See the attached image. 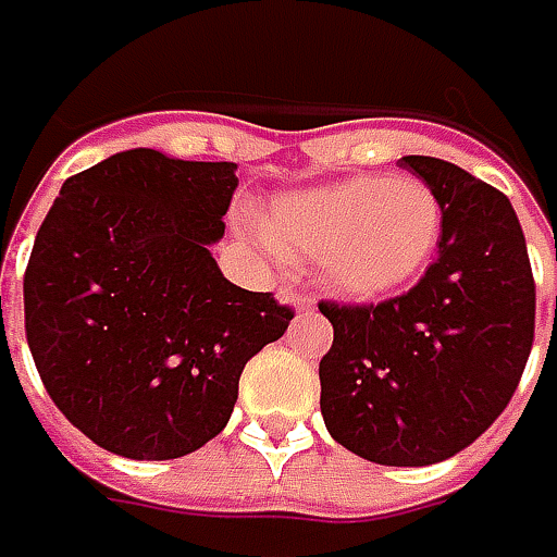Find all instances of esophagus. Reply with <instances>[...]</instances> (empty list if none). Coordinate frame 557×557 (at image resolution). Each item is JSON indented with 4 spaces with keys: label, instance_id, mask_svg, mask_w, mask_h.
<instances>
[{
    "label": "esophagus",
    "instance_id": "1",
    "mask_svg": "<svg viewBox=\"0 0 557 557\" xmlns=\"http://www.w3.org/2000/svg\"><path fill=\"white\" fill-rule=\"evenodd\" d=\"M278 300L282 304H288V307H294L297 312H312L315 310V304H312V297L310 294H300V290H278Z\"/></svg>",
    "mask_w": 557,
    "mask_h": 557
}]
</instances>
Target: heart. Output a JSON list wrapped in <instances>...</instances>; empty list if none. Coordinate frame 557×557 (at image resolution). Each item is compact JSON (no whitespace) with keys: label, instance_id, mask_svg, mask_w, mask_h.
I'll use <instances>...</instances> for the list:
<instances>
[{"label":"heart","instance_id":"b5f03b06","mask_svg":"<svg viewBox=\"0 0 557 557\" xmlns=\"http://www.w3.org/2000/svg\"><path fill=\"white\" fill-rule=\"evenodd\" d=\"M440 225V201L416 176H354L282 195L263 235L285 257H312L337 297L381 300L428 267Z\"/></svg>","mask_w":557,"mask_h":557}]
</instances>
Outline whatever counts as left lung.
<instances>
[{"mask_svg":"<svg viewBox=\"0 0 557 557\" xmlns=\"http://www.w3.org/2000/svg\"><path fill=\"white\" fill-rule=\"evenodd\" d=\"M399 166L440 201L437 260L377 307L319 304L334 325L319 406L359 459L421 468L453 459L503 416L533 347L536 285L503 191L440 158Z\"/></svg>","mask_w":557,"mask_h":557,"instance_id":"8db88e82","label":"left lung"}]
</instances>
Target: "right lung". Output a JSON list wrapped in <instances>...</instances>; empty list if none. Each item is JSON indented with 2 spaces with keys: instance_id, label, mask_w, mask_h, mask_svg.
<instances>
[{
  "instance_id": "obj_1",
  "label": "right lung",
  "mask_w": 557,
  "mask_h": 557,
  "mask_svg": "<svg viewBox=\"0 0 557 557\" xmlns=\"http://www.w3.org/2000/svg\"><path fill=\"white\" fill-rule=\"evenodd\" d=\"M238 163L120 151L61 185L33 242L24 325L64 418L123 459L163 461L213 440L247 359L288 332L272 294L232 285L210 245Z\"/></svg>"
}]
</instances>
